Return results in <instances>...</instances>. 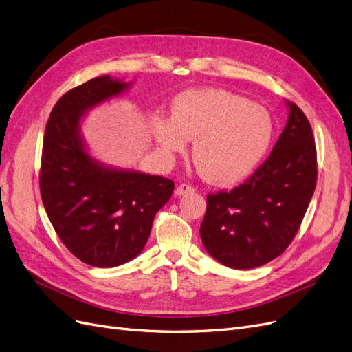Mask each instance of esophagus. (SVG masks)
<instances>
[{
	"mask_svg": "<svg viewBox=\"0 0 352 352\" xmlns=\"http://www.w3.org/2000/svg\"><path fill=\"white\" fill-rule=\"evenodd\" d=\"M195 191V187H192L191 184H187V183H183L179 184L175 190V195L177 196H184V195H188V192H192Z\"/></svg>",
	"mask_w": 352,
	"mask_h": 352,
	"instance_id": "obj_1",
	"label": "esophagus"
}]
</instances>
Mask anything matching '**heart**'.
Returning <instances> with one entry per match:
<instances>
[{
  "label": "heart",
  "mask_w": 352,
  "mask_h": 352,
  "mask_svg": "<svg viewBox=\"0 0 352 352\" xmlns=\"http://www.w3.org/2000/svg\"><path fill=\"white\" fill-rule=\"evenodd\" d=\"M274 134L263 107L222 89L188 90L174 100L173 118L156 120V139L168 152H184L209 181L234 183L253 171Z\"/></svg>",
  "instance_id": "b5f03b06"
}]
</instances>
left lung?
Returning a JSON list of instances; mask_svg holds the SVG:
<instances>
[{
    "label": "left lung",
    "mask_w": 352,
    "mask_h": 352,
    "mask_svg": "<svg viewBox=\"0 0 352 352\" xmlns=\"http://www.w3.org/2000/svg\"><path fill=\"white\" fill-rule=\"evenodd\" d=\"M285 129L267 160L231 191L209 192L200 225L208 253L232 269H253L280 256L297 235L317 183L310 122L288 102Z\"/></svg>",
    "instance_id": "8db88e82"
}]
</instances>
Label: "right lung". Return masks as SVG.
I'll use <instances>...</instances> for the list:
<instances>
[{
	"label": "right lung",
	"instance_id": "add662e5",
	"mask_svg": "<svg viewBox=\"0 0 352 352\" xmlns=\"http://www.w3.org/2000/svg\"><path fill=\"white\" fill-rule=\"evenodd\" d=\"M127 83L92 78L64 94L43 134L39 188L45 210L63 244L83 263L116 267L138 256L155 214L171 199L174 181L102 166L85 151L80 120Z\"/></svg>",
	"mask_w": 352,
	"mask_h": 352
}]
</instances>
